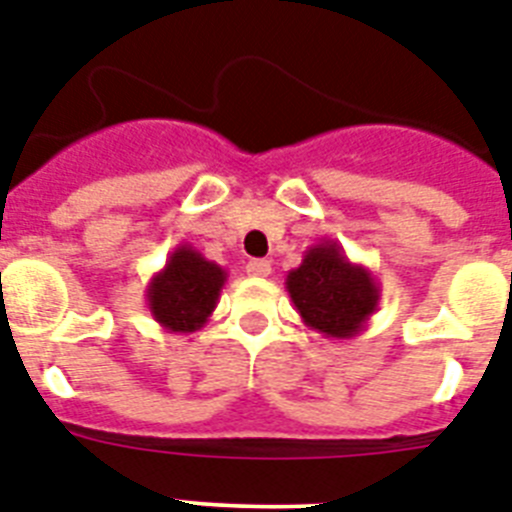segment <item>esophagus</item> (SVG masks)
<instances>
[{
    "mask_svg": "<svg viewBox=\"0 0 512 512\" xmlns=\"http://www.w3.org/2000/svg\"><path fill=\"white\" fill-rule=\"evenodd\" d=\"M246 272L251 274V277H256V280H264V277H269V274H272V264L264 259H251L246 264Z\"/></svg>",
    "mask_w": 512,
    "mask_h": 512,
    "instance_id": "obj_1",
    "label": "esophagus"
}]
</instances>
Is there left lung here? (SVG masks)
<instances>
[{
    "label": "left lung",
    "mask_w": 512,
    "mask_h": 512,
    "mask_svg": "<svg viewBox=\"0 0 512 512\" xmlns=\"http://www.w3.org/2000/svg\"><path fill=\"white\" fill-rule=\"evenodd\" d=\"M285 287L303 324L329 340L361 335L382 298L377 277L353 264L337 240L308 248L301 266L287 272Z\"/></svg>",
    "instance_id": "8db88e82"
}]
</instances>
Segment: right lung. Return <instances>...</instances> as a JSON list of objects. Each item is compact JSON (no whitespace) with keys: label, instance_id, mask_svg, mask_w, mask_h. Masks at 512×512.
<instances>
[{"label":"right lung","instance_id":"obj_1","mask_svg":"<svg viewBox=\"0 0 512 512\" xmlns=\"http://www.w3.org/2000/svg\"><path fill=\"white\" fill-rule=\"evenodd\" d=\"M227 272L188 243L170 253L167 264L146 285V306L154 322L175 335H190L209 322Z\"/></svg>","mask_w":512,"mask_h":512}]
</instances>
